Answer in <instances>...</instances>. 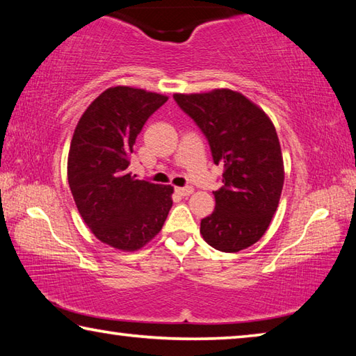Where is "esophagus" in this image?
I'll use <instances>...</instances> for the list:
<instances>
[{"instance_id": "1", "label": "esophagus", "mask_w": 356, "mask_h": 356, "mask_svg": "<svg viewBox=\"0 0 356 356\" xmlns=\"http://www.w3.org/2000/svg\"><path fill=\"white\" fill-rule=\"evenodd\" d=\"M176 193L180 196H190L193 193V188H191V186H177Z\"/></svg>"}]
</instances>
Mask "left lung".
<instances>
[{
  "instance_id": "8db88e82",
  "label": "left lung",
  "mask_w": 356,
  "mask_h": 356,
  "mask_svg": "<svg viewBox=\"0 0 356 356\" xmlns=\"http://www.w3.org/2000/svg\"><path fill=\"white\" fill-rule=\"evenodd\" d=\"M182 111L206 135L215 165H222L215 210L201 220L206 242L222 252H237L261 238L278 209L284 165L272 120L243 94L213 89L174 94Z\"/></svg>"
}]
</instances>
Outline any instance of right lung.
<instances>
[{
  "instance_id": "obj_1",
  "label": "right lung",
  "mask_w": 356,
  "mask_h": 356,
  "mask_svg": "<svg viewBox=\"0 0 356 356\" xmlns=\"http://www.w3.org/2000/svg\"><path fill=\"white\" fill-rule=\"evenodd\" d=\"M166 95L108 88L78 120L67 179L84 222L100 242L136 251L161 231L172 207L171 185L138 180L129 171L134 144Z\"/></svg>"
}]
</instances>
